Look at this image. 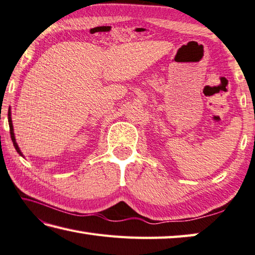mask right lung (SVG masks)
Wrapping results in <instances>:
<instances>
[{
  "mask_svg": "<svg viewBox=\"0 0 255 255\" xmlns=\"http://www.w3.org/2000/svg\"><path fill=\"white\" fill-rule=\"evenodd\" d=\"M7 116H8V126H10V133H11V139H12V141H13V145H14L15 149H16V151L18 152V154L22 155V152H21V150H20V148H18L17 143H16V141H15L14 132H13V125H12V119H11V112H10V110H8V114H7Z\"/></svg>",
  "mask_w": 255,
  "mask_h": 255,
  "instance_id": "add662e5",
  "label": "right lung"
}]
</instances>
